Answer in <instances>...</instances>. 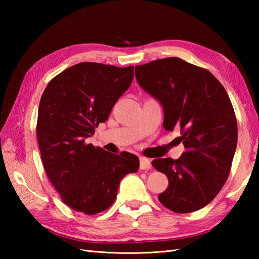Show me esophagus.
<instances>
[{
	"mask_svg": "<svg viewBox=\"0 0 259 259\" xmlns=\"http://www.w3.org/2000/svg\"><path fill=\"white\" fill-rule=\"evenodd\" d=\"M151 168V162L149 159L145 157H140V169L141 170H147Z\"/></svg>",
	"mask_w": 259,
	"mask_h": 259,
	"instance_id": "esophagus-1",
	"label": "esophagus"
}]
</instances>
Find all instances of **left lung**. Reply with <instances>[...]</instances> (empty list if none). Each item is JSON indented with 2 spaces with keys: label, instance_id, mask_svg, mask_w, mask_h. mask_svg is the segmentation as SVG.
Returning a JSON list of instances; mask_svg holds the SVG:
<instances>
[{
  "label": "left lung",
  "instance_id": "left-lung-1",
  "mask_svg": "<svg viewBox=\"0 0 259 259\" xmlns=\"http://www.w3.org/2000/svg\"><path fill=\"white\" fill-rule=\"evenodd\" d=\"M136 78L162 104L163 128L179 129L186 149L176 160H152L169 181L159 201L178 213L203 208L226 183L237 146V120L226 90L208 70L179 58L137 65Z\"/></svg>",
  "mask_w": 259,
  "mask_h": 259
}]
</instances>
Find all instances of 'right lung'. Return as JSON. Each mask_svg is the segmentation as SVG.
Here are the masks:
<instances>
[{"instance_id": "1", "label": "right lung", "mask_w": 259, "mask_h": 259, "mask_svg": "<svg viewBox=\"0 0 259 259\" xmlns=\"http://www.w3.org/2000/svg\"><path fill=\"white\" fill-rule=\"evenodd\" d=\"M133 80L134 65L81 62L54 76L41 97L36 123L41 160L62 201L75 211L107 210L121 179L138 171L139 158L133 153L113 155L85 142Z\"/></svg>"}]
</instances>
